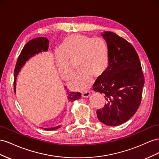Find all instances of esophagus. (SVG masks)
<instances>
[{
  "label": "esophagus",
  "instance_id": "obj_1",
  "mask_svg": "<svg viewBox=\"0 0 159 159\" xmlns=\"http://www.w3.org/2000/svg\"><path fill=\"white\" fill-rule=\"evenodd\" d=\"M90 92H84L82 93V97L84 98H88L90 97Z\"/></svg>",
  "mask_w": 159,
  "mask_h": 159
}]
</instances>
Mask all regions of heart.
Here are the masks:
<instances>
[{
  "label": "heart",
  "mask_w": 159,
  "mask_h": 159,
  "mask_svg": "<svg viewBox=\"0 0 159 159\" xmlns=\"http://www.w3.org/2000/svg\"><path fill=\"white\" fill-rule=\"evenodd\" d=\"M61 52L57 54L55 62L62 79L68 80L73 72L69 59L79 57V71L69 83L72 89L87 90L93 78L101 77L109 65V51L107 43L102 39H94L84 34H72L62 40Z\"/></svg>",
  "instance_id": "obj_1"
}]
</instances>
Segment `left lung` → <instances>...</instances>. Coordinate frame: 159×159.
<instances>
[{
	"label": "left lung",
	"mask_w": 159,
	"mask_h": 159,
	"mask_svg": "<svg viewBox=\"0 0 159 159\" xmlns=\"http://www.w3.org/2000/svg\"><path fill=\"white\" fill-rule=\"evenodd\" d=\"M101 35L109 51V65L93 85L94 91L102 93L107 100L97 115L103 124L118 126L137 112L144 78L139 55L132 44L112 32H104Z\"/></svg>",
	"instance_id": "obj_1"
}]
</instances>
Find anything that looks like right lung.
I'll use <instances>...</instances> for the list:
<instances>
[{
  "mask_svg": "<svg viewBox=\"0 0 159 159\" xmlns=\"http://www.w3.org/2000/svg\"><path fill=\"white\" fill-rule=\"evenodd\" d=\"M49 40L45 37H38L30 40L22 48L20 55L18 58L16 64L15 69V78H14V87L15 93H16V81L17 76L23 66L26 64L30 58L33 57L36 54L41 53L42 52H47L49 46ZM67 98L69 102H73L75 100L80 98L81 94L80 93H74L67 91ZM60 125L52 128H42L46 130H53L59 129Z\"/></svg>",
  "mask_w": 159,
  "mask_h": 159,
  "instance_id": "obj_1",
  "label": "right lung"
}]
</instances>
